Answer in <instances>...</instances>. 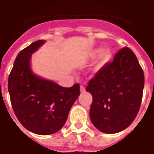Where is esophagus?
Here are the masks:
<instances>
[{"label": "esophagus", "mask_w": 154, "mask_h": 154, "mask_svg": "<svg viewBox=\"0 0 154 154\" xmlns=\"http://www.w3.org/2000/svg\"><path fill=\"white\" fill-rule=\"evenodd\" d=\"M85 91H86V89H85L84 86L81 85V86H80V91L82 92V93H83V92H85Z\"/></svg>", "instance_id": "esophagus-1"}]
</instances>
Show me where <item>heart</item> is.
I'll return each instance as SVG.
<instances>
[{
  "label": "heart",
  "mask_w": 154,
  "mask_h": 154,
  "mask_svg": "<svg viewBox=\"0 0 154 154\" xmlns=\"http://www.w3.org/2000/svg\"><path fill=\"white\" fill-rule=\"evenodd\" d=\"M99 49H94L93 51H91L90 53V57L94 58L97 56L99 52ZM112 58V53L111 51L108 48H104L101 51L99 56H98V65H97V68L103 67V65H105L106 63H107Z\"/></svg>",
  "instance_id": "obj_1"
}]
</instances>
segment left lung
I'll list each match as a JSON object with an SVG mask.
<instances>
[{"label":"left lung","mask_w":154,"mask_h":154,"mask_svg":"<svg viewBox=\"0 0 154 154\" xmlns=\"http://www.w3.org/2000/svg\"><path fill=\"white\" fill-rule=\"evenodd\" d=\"M143 70L128 47L119 50L88 83L92 94L90 119L101 132L115 134L134 120L143 94Z\"/></svg>","instance_id":"8db88e82"}]
</instances>
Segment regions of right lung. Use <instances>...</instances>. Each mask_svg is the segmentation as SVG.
Listing matches in <instances>:
<instances>
[{
  "instance_id": "1",
  "label": "right lung",
  "mask_w": 154,
  "mask_h": 154,
  "mask_svg": "<svg viewBox=\"0 0 154 154\" xmlns=\"http://www.w3.org/2000/svg\"><path fill=\"white\" fill-rule=\"evenodd\" d=\"M44 44L37 40L20 51L8 76V89L13 111L23 126L36 134L48 135L63 126L80 90L79 83L63 87L32 72L31 56Z\"/></svg>"
}]
</instances>
